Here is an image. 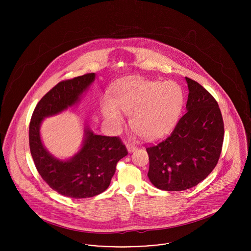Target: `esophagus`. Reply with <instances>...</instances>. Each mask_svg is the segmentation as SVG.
<instances>
[{"label": "esophagus", "mask_w": 251, "mask_h": 251, "mask_svg": "<svg viewBox=\"0 0 251 251\" xmlns=\"http://www.w3.org/2000/svg\"><path fill=\"white\" fill-rule=\"evenodd\" d=\"M136 146L132 143H126V149L128 151V152H133L136 150Z\"/></svg>", "instance_id": "obj_1"}]
</instances>
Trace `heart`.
Masks as SVG:
<instances>
[{
	"label": "heart",
	"mask_w": 251,
	"mask_h": 251,
	"mask_svg": "<svg viewBox=\"0 0 251 251\" xmlns=\"http://www.w3.org/2000/svg\"><path fill=\"white\" fill-rule=\"evenodd\" d=\"M182 105L183 94L177 83L138 79L121 85L115 101L105 98L101 110L114 130L124 125V111L131 115L130 125L136 132L146 139H153L173 126Z\"/></svg>",
	"instance_id": "b5f03b06"
}]
</instances>
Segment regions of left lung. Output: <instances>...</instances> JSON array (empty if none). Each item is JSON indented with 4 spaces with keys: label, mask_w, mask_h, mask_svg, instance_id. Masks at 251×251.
I'll use <instances>...</instances> for the list:
<instances>
[{
    "label": "left lung",
    "mask_w": 251,
    "mask_h": 251,
    "mask_svg": "<svg viewBox=\"0 0 251 251\" xmlns=\"http://www.w3.org/2000/svg\"><path fill=\"white\" fill-rule=\"evenodd\" d=\"M186 112L172 133L147 148L148 177L157 188L180 191L197 185L214 170L222 149L224 125L214 97L199 83L185 77Z\"/></svg>",
    "instance_id": "obj_1"
}]
</instances>
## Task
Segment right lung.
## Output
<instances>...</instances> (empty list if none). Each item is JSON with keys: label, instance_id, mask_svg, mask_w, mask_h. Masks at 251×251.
Listing matches in <instances>:
<instances>
[{"label": "right lung", "instance_id": "1", "mask_svg": "<svg viewBox=\"0 0 251 251\" xmlns=\"http://www.w3.org/2000/svg\"><path fill=\"white\" fill-rule=\"evenodd\" d=\"M95 78V73H88L58 83L37 103L29 128L31 154L39 175L52 189L75 199L94 197L106 190L118 161L127 151L119 137L97 135L85 126L81 149L71 158L60 159L44 147L40 126L45 118L76 105Z\"/></svg>", "mask_w": 251, "mask_h": 251}]
</instances>
